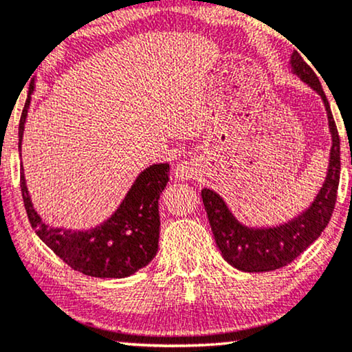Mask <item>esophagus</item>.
I'll list each match as a JSON object with an SVG mask.
<instances>
[{"mask_svg":"<svg viewBox=\"0 0 352 352\" xmlns=\"http://www.w3.org/2000/svg\"><path fill=\"white\" fill-rule=\"evenodd\" d=\"M199 173V162L195 161V159H190V161L180 162L175 168V177L179 180H190L195 179Z\"/></svg>","mask_w":352,"mask_h":352,"instance_id":"1","label":"esophagus"}]
</instances>
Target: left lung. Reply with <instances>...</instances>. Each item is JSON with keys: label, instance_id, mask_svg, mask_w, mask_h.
Instances as JSON below:
<instances>
[{"label": "left lung", "instance_id": "8db88e82", "mask_svg": "<svg viewBox=\"0 0 352 352\" xmlns=\"http://www.w3.org/2000/svg\"><path fill=\"white\" fill-rule=\"evenodd\" d=\"M289 64L293 74H296L304 83L317 91L325 104L331 133L329 172H327L325 184L309 209L289 220L288 223L274 228L246 227L238 222L225 201L215 191L209 188L201 191L215 245L222 252L223 259L241 272H270L288 265L320 236L335 209L341 168L338 130L331 116L329 100L311 65L298 51L293 53Z\"/></svg>", "mask_w": 352, "mask_h": 352}]
</instances>
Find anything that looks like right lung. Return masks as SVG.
<instances>
[{"label": "right lung", "instance_id": "right-lung-1", "mask_svg": "<svg viewBox=\"0 0 352 352\" xmlns=\"http://www.w3.org/2000/svg\"><path fill=\"white\" fill-rule=\"evenodd\" d=\"M29 98L19 122V153L30 106ZM168 182V164H153L140 173L119 208L106 222L85 232L53 228L34 209L21 168L22 199L32 228L40 240L74 270L98 278H125L143 269L157 252L159 196Z\"/></svg>", "mask_w": 352, "mask_h": 352}]
</instances>
